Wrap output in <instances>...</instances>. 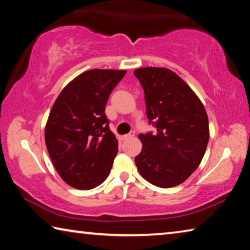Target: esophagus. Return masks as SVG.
<instances>
[{
    "instance_id": "34e87169",
    "label": "esophagus",
    "mask_w": 250,
    "mask_h": 250,
    "mask_svg": "<svg viewBox=\"0 0 250 250\" xmlns=\"http://www.w3.org/2000/svg\"><path fill=\"white\" fill-rule=\"evenodd\" d=\"M134 135V131H131L130 133H128V134H125V135H124V137H122L121 139L122 140H128V139H130V138H132Z\"/></svg>"
}]
</instances>
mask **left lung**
I'll return each mask as SVG.
<instances>
[{
  "label": "left lung",
  "instance_id": "1",
  "mask_svg": "<svg viewBox=\"0 0 250 250\" xmlns=\"http://www.w3.org/2000/svg\"><path fill=\"white\" fill-rule=\"evenodd\" d=\"M145 90L146 117L155 133L140 134V154L134 158L140 174L167 188L183 183L200 166L209 139L204 105L188 83L162 67L133 71Z\"/></svg>",
  "mask_w": 250,
  "mask_h": 250
}]
</instances>
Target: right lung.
Wrapping results in <instances>:
<instances>
[{"mask_svg": "<svg viewBox=\"0 0 250 250\" xmlns=\"http://www.w3.org/2000/svg\"><path fill=\"white\" fill-rule=\"evenodd\" d=\"M126 70L91 69L77 76L57 97L45 126V142L58 174L78 189L107 179L118 153L105 104Z\"/></svg>", "mask_w": 250, "mask_h": 250, "instance_id": "1", "label": "right lung"}]
</instances>
